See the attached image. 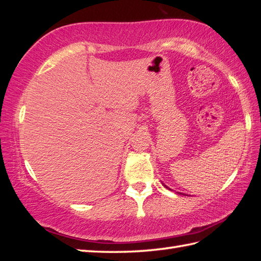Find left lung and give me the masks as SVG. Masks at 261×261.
<instances>
[{"mask_svg": "<svg viewBox=\"0 0 261 261\" xmlns=\"http://www.w3.org/2000/svg\"><path fill=\"white\" fill-rule=\"evenodd\" d=\"M165 186H166V185H165ZM166 187H167V186H166ZM167 188H168V187H167ZM168 190H170V188H168Z\"/></svg>", "mask_w": 261, "mask_h": 261, "instance_id": "obj_1", "label": "left lung"}]
</instances>
